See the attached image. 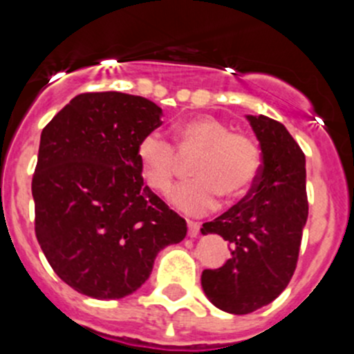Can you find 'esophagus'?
Instances as JSON below:
<instances>
[{"instance_id": "obj_1", "label": "esophagus", "mask_w": 354, "mask_h": 354, "mask_svg": "<svg viewBox=\"0 0 354 354\" xmlns=\"http://www.w3.org/2000/svg\"><path fill=\"white\" fill-rule=\"evenodd\" d=\"M200 233V224L194 223V221H188V236L195 238Z\"/></svg>"}]
</instances>
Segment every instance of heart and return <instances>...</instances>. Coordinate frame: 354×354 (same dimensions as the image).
Returning <instances> with one entry per match:
<instances>
[{
  "label": "heart",
  "instance_id": "heart-1",
  "mask_svg": "<svg viewBox=\"0 0 354 354\" xmlns=\"http://www.w3.org/2000/svg\"><path fill=\"white\" fill-rule=\"evenodd\" d=\"M180 154L197 157L192 162L195 178L173 188L169 202L188 216L214 209L221 198L226 205L248 195L259 178L260 152L248 135L231 131V127L214 116H194L176 127ZM171 142L151 131L137 149L142 174L152 190H169L178 169V154Z\"/></svg>",
  "mask_w": 354,
  "mask_h": 354
}]
</instances>
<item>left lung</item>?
Returning <instances> with one entry per match:
<instances>
[{
    "instance_id": "8db88e82",
    "label": "left lung",
    "mask_w": 354,
    "mask_h": 354,
    "mask_svg": "<svg viewBox=\"0 0 354 354\" xmlns=\"http://www.w3.org/2000/svg\"><path fill=\"white\" fill-rule=\"evenodd\" d=\"M262 151L253 190L202 234L230 241L231 257L202 272V289L214 306L246 315L269 305L295 274L303 227L308 219L305 154L283 123L246 114Z\"/></svg>"
}]
</instances>
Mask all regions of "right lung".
<instances>
[{"mask_svg":"<svg viewBox=\"0 0 354 354\" xmlns=\"http://www.w3.org/2000/svg\"><path fill=\"white\" fill-rule=\"evenodd\" d=\"M162 109L123 92H87L41 133L32 178L35 236L59 279L120 299L149 279L157 253L187 236V221L142 178L137 149Z\"/></svg>","mask_w":354,"mask_h":354,"instance_id":"1","label":"right lung"}]
</instances>
